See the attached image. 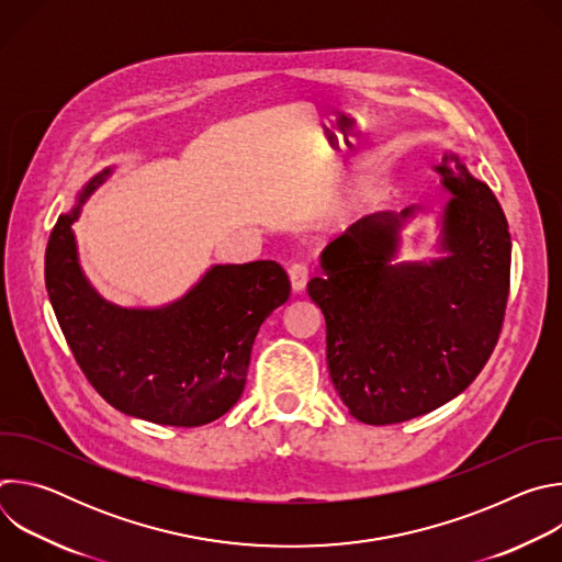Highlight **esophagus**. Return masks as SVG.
Returning a JSON list of instances; mask_svg holds the SVG:
<instances>
[{
    "label": "esophagus",
    "instance_id": "1",
    "mask_svg": "<svg viewBox=\"0 0 562 562\" xmlns=\"http://www.w3.org/2000/svg\"><path fill=\"white\" fill-rule=\"evenodd\" d=\"M308 273H311V269H308L306 262H293V265L289 267V278H291L293 291H302V289L306 286Z\"/></svg>",
    "mask_w": 562,
    "mask_h": 562
}]
</instances>
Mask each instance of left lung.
Returning <instances> with one entry per match:
<instances>
[{
  "label": "left lung",
  "instance_id": "1",
  "mask_svg": "<svg viewBox=\"0 0 562 562\" xmlns=\"http://www.w3.org/2000/svg\"><path fill=\"white\" fill-rule=\"evenodd\" d=\"M434 171L449 204L447 258L393 265L397 231L414 215L356 222L323 251V278L306 284L327 319V364L349 414L395 425L462 393L498 342L512 273L507 217L492 189L456 155Z\"/></svg>",
  "mask_w": 562,
  "mask_h": 562
}]
</instances>
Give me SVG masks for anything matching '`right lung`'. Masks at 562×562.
I'll use <instances>...</instances> for the list:
<instances>
[{
	"mask_svg": "<svg viewBox=\"0 0 562 562\" xmlns=\"http://www.w3.org/2000/svg\"><path fill=\"white\" fill-rule=\"evenodd\" d=\"M109 176L79 193L82 204ZM59 215L46 247V289L61 334L111 407L155 425L200 427L224 416L245 391L260 325L291 295L273 260L213 267L182 300L122 308L100 297L77 265L70 224Z\"/></svg>",
	"mask_w": 562,
	"mask_h": 562,
	"instance_id": "obj_1",
	"label": "right lung"
}]
</instances>
